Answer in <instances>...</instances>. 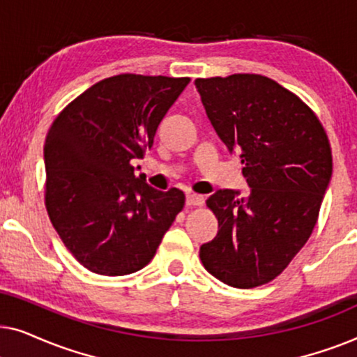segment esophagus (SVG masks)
<instances>
[{
  "instance_id": "obj_1",
  "label": "esophagus",
  "mask_w": 357,
  "mask_h": 357,
  "mask_svg": "<svg viewBox=\"0 0 357 357\" xmlns=\"http://www.w3.org/2000/svg\"><path fill=\"white\" fill-rule=\"evenodd\" d=\"M204 203V198L202 195H197V193H188L187 198H185V204H187L188 208H195V206H202Z\"/></svg>"
}]
</instances>
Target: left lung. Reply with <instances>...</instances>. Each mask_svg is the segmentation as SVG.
<instances>
[{"mask_svg":"<svg viewBox=\"0 0 357 357\" xmlns=\"http://www.w3.org/2000/svg\"><path fill=\"white\" fill-rule=\"evenodd\" d=\"M208 120L238 154L250 192L208 198L219 231L199 247L203 265L232 287L261 286L309 241L333 170L328 138L299 97L260 75L195 81Z\"/></svg>","mask_w":357,"mask_h":357,"instance_id":"1","label":"left lung"}]
</instances>
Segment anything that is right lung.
Wrapping results in <instances>:
<instances>
[{"label": "right lung", "instance_id": "right-lung-1", "mask_svg": "<svg viewBox=\"0 0 357 357\" xmlns=\"http://www.w3.org/2000/svg\"><path fill=\"white\" fill-rule=\"evenodd\" d=\"M188 82L107 77L53 121L43 148L47 211L68 250L89 271L123 276L144 268L182 211L183 192L149 187L131 160L153 148L159 123Z\"/></svg>", "mask_w": 357, "mask_h": 357}]
</instances>
